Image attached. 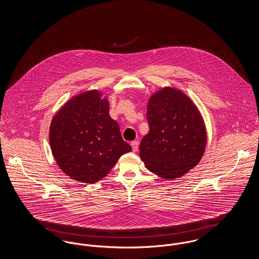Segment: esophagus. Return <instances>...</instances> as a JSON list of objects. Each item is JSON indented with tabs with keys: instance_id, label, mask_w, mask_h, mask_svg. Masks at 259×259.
Masks as SVG:
<instances>
[{
	"instance_id": "34e87169",
	"label": "esophagus",
	"mask_w": 259,
	"mask_h": 259,
	"mask_svg": "<svg viewBox=\"0 0 259 259\" xmlns=\"http://www.w3.org/2000/svg\"><path fill=\"white\" fill-rule=\"evenodd\" d=\"M138 146H139V143L138 142H131V147H132V149H133V151L134 152H137L138 151Z\"/></svg>"
}]
</instances>
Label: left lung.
<instances>
[{
    "mask_svg": "<svg viewBox=\"0 0 259 259\" xmlns=\"http://www.w3.org/2000/svg\"><path fill=\"white\" fill-rule=\"evenodd\" d=\"M149 131L140 144V157L147 169L164 180L189 172L202 159L207 129L196 105L184 91L165 87L148 103Z\"/></svg>",
    "mask_w": 259,
    "mask_h": 259,
    "instance_id": "obj_1",
    "label": "left lung"
}]
</instances>
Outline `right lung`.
Masks as SVG:
<instances>
[{
  "label": "right lung",
  "instance_id": "obj_1",
  "mask_svg": "<svg viewBox=\"0 0 259 259\" xmlns=\"http://www.w3.org/2000/svg\"><path fill=\"white\" fill-rule=\"evenodd\" d=\"M97 89L74 95L50 123V148L57 165L83 184H95L108 176L119 157L132 150L110 116V102Z\"/></svg>",
  "mask_w": 259,
  "mask_h": 259
}]
</instances>
